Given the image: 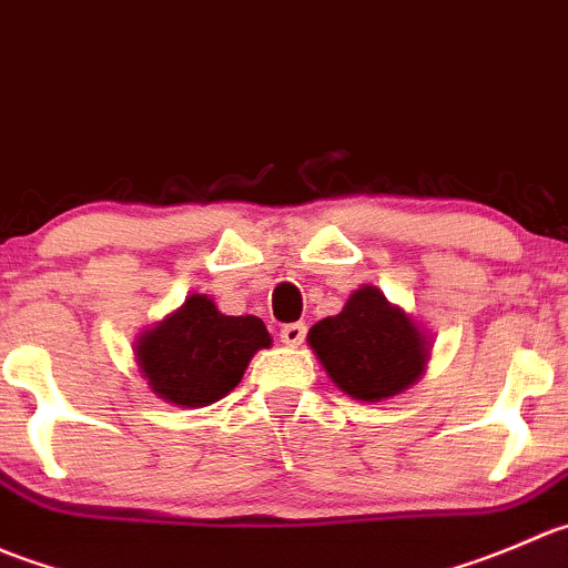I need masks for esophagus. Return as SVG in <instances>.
Masks as SVG:
<instances>
[{
  "instance_id": "34e87169",
  "label": "esophagus",
  "mask_w": 568,
  "mask_h": 568,
  "mask_svg": "<svg viewBox=\"0 0 568 568\" xmlns=\"http://www.w3.org/2000/svg\"><path fill=\"white\" fill-rule=\"evenodd\" d=\"M303 339H306V325H303V323H290V325H284V328H282L284 345L297 347V345H303Z\"/></svg>"
}]
</instances>
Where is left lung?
Instances as JSON below:
<instances>
[{
  "label": "left lung",
  "mask_w": 568,
  "mask_h": 568,
  "mask_svg": "<svg viewBox=\"0 0 568 568\" xmlns=\"http://www.w3.org/2000/svg\"><path fill=\"white\" fill-rule=\"evenodd\" d=\"M308 345L328 378L364 403L400 395L425 373L430 356L425 331L369 284L358 286L339 314L312 325Z\"/></svg>",
  "instance_id": "8db88e82"
}]
</instances>
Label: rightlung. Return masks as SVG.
<instances>
[{"instance_id":"add662e5","label":"right lung","mask_w":568,"mask_h":568,"mask_svg":"<svg viewBox=\"0 0 568 568\" xmlns=\"http://www.w3.org/2000/svg\"><path fill=\"white\" fill-rule=\"evenodd\" d=\"M265 323L254 314L217 312L206 295H190L176 312L138 336L134 356L151 392L182 408L226 397L243 381L251 356L271 347Z\"/></svg>"}]
</instances>
